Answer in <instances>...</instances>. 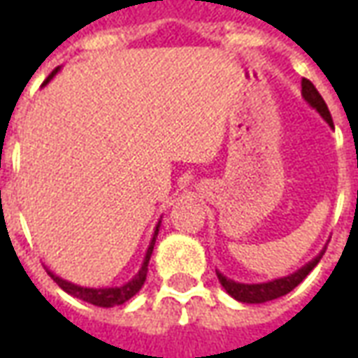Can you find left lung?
Masks as SVG:
<instances>
[{
  "label": "left lung",
  "mask_w": 358,
  "mask_h": 358,
  "mask_svg": "<svg viewBox=\"0 0 358 358\" xmlns=\"http://www.w3.org/2000/svg\"><path fill=\"white\" fill-rule=\"evenodd\" d=\"M301 95H303V99H305V101H307L308 105L328 122V126L334 128V120H331L328 105H326V101L322 99V95L318 94V90L315 88V84L310 80H307V78L301 80ZM324 251H326V248H324L313 261H308L305 266H301L299 270H295L293 274H287V276L284 278H276V280H270V282H263V284H241V282H234V280L226 278L222 272H218L217 270L218 282L224 287L226 293L232 295L236 301H241V303H266V301L278 299V297H282L285 293L292 292L293 287H297V285L310 274V270L320 263Z\"/></svg>",
  "instance_id": "8db88e82"
}]
</instances>
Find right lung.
Here are the masks:
<instances>
[{"mask_svg": "<svg viewBox=\"0 0 358 358\" xmlns=\"http://www.w3.org/2000/svg\"><path fill=\"white\" fill-rule=\"evenodd\" d=\"M59 73V66L53 71V73L48 76V80L43 82V86L48 84V82ZM159 226H161V220L157 222L155 226V232H153V238L149 241V248L145 251V257H143V263H141V268L138 270V274L132 278V280H128L126 284L122 285H115V287H84V285L73 284V282H69V280H63V278H59L57 274H53L51 270H48V274L53 278V282L66 292L69 295H73L76 299L86 301V303H92L95 307H117V305H122L128 299H132L136 293L140 292L141 285L145 282V276H148V264L149 259H151V253H153V248H155V240H157V234H159Z\"/></svg>", "mask_w": 358, "mask_h": 358, "instance_id": "right-lung-1", "label": "right lung"}]
</instances>
